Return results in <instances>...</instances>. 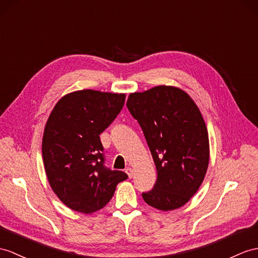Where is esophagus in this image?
<instances>
[{"mask_svg": "<svg viewBox=\"0 0 258 258\" xmlns=\"http://www.w3.org/2000/svg\"><path fill=\"white\" fill-rule=\"evenodd\" d=\"M125 173L128 174V176H129V178H131L134 176V169L131 168V167H127L125 168Z\"/></svg>", "mask_w": 258, "mask_h": 258, "instance_id": "1", "label": "esophagus"}]
</instances>
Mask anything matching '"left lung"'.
Returning a JSON list of instances; mask_svg holds the SVG:
<instances>
[{
  "instance_id": "left-lung-1",
  "label": "left lung",
  "mask_w": 258,
  "mask_h": 258,
  "mask_svg": "<svg viewBox=\"0 0 258 258\" xmlns=\"http://www.w3.org/2000/svg\"><path fill=\"white\" fill-rule=\"evenodd\" d=\"M127 107L140 124L158 172L143 200L162 211L180 208L199 189L209 164L202 112L185 91L169 85L131 93Z\"/></svg>"
}]
</instances>
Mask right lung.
Here are the masks:
<instances>
[{
	"label": "right lung",
	"instance_id": "right-lung-1",
	"mask_svg": "<svg viewBox=\"0 0 258 258\" xmlns=\"http://www.w3.org/2000/svg\"><path fill=\"white\" fill-rule=\"evenodd\" d=\"M124 94L81 90L55 104L42 136L50 187L68 208L92 213L109 203L128 175L104 166L99 135L122 109Z\"/></svg>",
	"mask_w": 258,
	"mask_h": 258
}]
</instances>
